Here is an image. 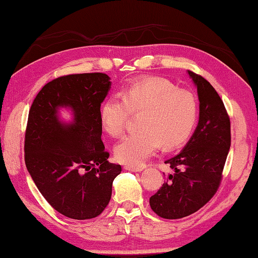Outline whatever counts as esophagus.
Segmentation results:
<instances>
[{"label": "esophagus", "mask_w": 258, "mask_h": 258, "mask_svg": "<svg viewBox=\"0 0 258 258\" xmlns=\"http://www.w3.org/2000/svg\"><path fill=\"white\" fill-rule=\"evenodd\" d=\"M125 171H130V172H142L144 167L142 166H131V165H125L124 166Z\"/></svg>", "instance_id": "34e87169"}]
</instances>
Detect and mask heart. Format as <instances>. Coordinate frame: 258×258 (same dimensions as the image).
<instances>
[{
  "label": "heart",
  "instance_id": "obj_1",
  "mask_svg": "<svg viewBox=\"0 0 258 258\" xmlns=\"http://www.w3.org/2000/svg\"><path fill=\"white\" fill-rule=\"evenodd\" d=\"M119 96L100 106L102 128L113 137L123 133L130 113H139V130L115 146L116 159L138 166L160 147L176 148L192 135L198 120V101L191 92L163 77H146L127 85Z\"/></svg>",
  "mask_w": 258,
  "mask_h": 258
}]
</instances>
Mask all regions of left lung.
Masks as SVG:
<instances>
[{
  "mask_svg": "<svg viewBox=\"0 0 258 258\" xmlns=\"http://www.w3.org/2000/svg\"><path fill=\"white\" fill-rule=\"evenodd\" d=\"M187 73L198 90L199 123L181 153L165 160L174 173L149 199L152 210L165 219L189 216L210 201L230 148V120L221 98L206 79Z\"/></svg>",
  "mask_w": 258,
  "mask_h": 258,
  "instance_id": "8db88e82",
  "label": "left lung"
}]
</instances>
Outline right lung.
Instances as JSON below:
<instances>
[{"mask_svg":"<svg viewBox=\"0 0 258 258\" xmlns=\"http://www.w3.org/2000/svg\"><path fill=\"white\" fill-rule=\"evenodd\" d=\"M110 89L103 73L61 76L42 87L29 111L27 169L47 202L72 219L101 215L121 173L101 139L100 106ZM60 108L71 111V121L61 120Z\"/></svg>","mask_w":258,"mask_h":258,"instance_id":"obj_1","label":"right lung"}]
</instances>
